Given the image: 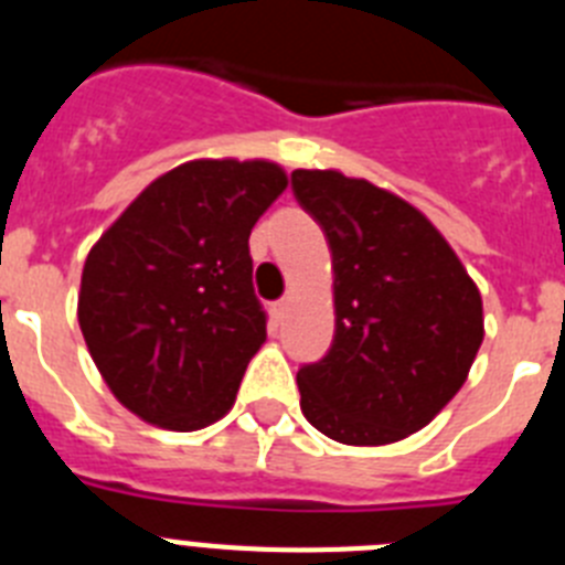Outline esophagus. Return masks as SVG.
I'll return each instance as SVG.
<instances>
[{
	"instance_id": "obj_1",
	"label": "esophagus",
	"mask_w": 565,
	"mask_h": 565,
	"mask_svg": "<svg viewBox=\"0 0 565 565\" xmlns=\"http://www.w3.org/2000/svg\"><path fill=\"white\" fill-rule=\"evenodd\" d=\"M274 311H277V317H286V311H288V297L279 299L277 306H274Z\"/></svg>"
}]
</instances>
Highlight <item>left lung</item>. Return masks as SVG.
<instances>
[{
	"label": "left lung",
	"mask_w": 565,
	"mask_h": 565,
	"mask_svg": "<svg viewBox=\"0 0 565 565\" xmlns=\"http://www.w3.org/2000/svg\"><path fill=\"white\" fill-rule=\"evenodd\" d=\"M333 257V342L297 371L302 413L342 444H391L461 391L483 339L476 282L427 217L331 169L291 172Z\"/></svg>",
	"instance_id": "8db88e82"
}]
</instances>
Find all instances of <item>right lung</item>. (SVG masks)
Instances as JSON below:
<instances>
[{"instance_id":"add662e5","label":"right lung","mask_w":565,"mask_h":565,"mask_svg":"<svg viewBox=\"0 0 565 565\" xmlns=\"http://www.w3.org/2000/svg\"><path fill=\"white\" fill-rule=\"evenodd\" d=\"M288 186L268 161H192L149 183L87 254L78 326L115 398L167 430L226 416L266 342L248 234Z\"/></svg>"}]
</instances>
